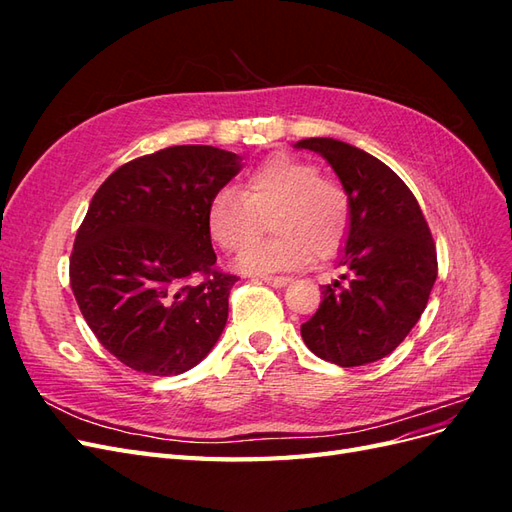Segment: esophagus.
Returning <instances> with one entry per match:
<instances>
[{"label":"esophagus","instance_id":"34e87169","mask_svg":"<svg viewBox=\"0 0 512 512\" xmlns=\"http://www.w3.org/2000/svg\"><path fill=\"white\" fill-rule=\"evenodd\" d=\"M262 282L269 284V286H273V288H284V286H288V284H290V277H284V275H277V277L267 275V277H262Z\"/></svg>","mask_w":512,"mask_h":512}]
</instances>
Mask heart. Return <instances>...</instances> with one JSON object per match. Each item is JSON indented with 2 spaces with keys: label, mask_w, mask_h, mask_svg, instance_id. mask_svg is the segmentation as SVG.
Returning a JSON list of instances; mask_svg holds the SVG:
<instances>
[{
  "label": "heart",
  "mask_w": 512,
  "mask_h": 512,
  "mask_svg": "<svg viewBox=\"0 0 512 512\" xmlns=\"http://www.w3.org/2000/svg\"><path fill=\"white\" fill-rule=\"evenodd\" d=\"M262 217L270 218L276 235L253 242ZM205 222L224 252L246 245L237 258L241 271L269 275L299 269L314 254H335L350 230V198L335 179L322 177L314 162L275 153L247 170L241 192H215Z\"/></svg>",
  "instance_id": "heart-1"
}]
</instances>
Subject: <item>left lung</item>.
Listing matches in <instances>:
<instances>
[{"label":"left lung","instance_id":"left-lung-1","mask_svg":"<svg viewBox=\"0 0 512 512\" xmlns=\"http://www.w3.org/2000/svg\"><path fill=\"white\" fill-rule=\"evenodd\" d=\"M294 147L320 153L350 198L339 256L344 282L322 286V303L301 324V337L339 367L374 363L421 318L438 277L436 243L418 200L384 162L335 138H305Z\"/></svg>","mask_w":512,"mask_h":512}]
</instances>
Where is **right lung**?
Instances as JSON below:
<instances>
[{
	"label": "right lung",
	"instance_id": "add662e5",
	"mask_svg": "<svg viewBox=\"0 0 512 512\" xmlns=\"http://www.w3.org/2000/svg\"><path fill=\"white\" fill-rule=\"evenodd\" d=\"M241 170L209 145L166 147L119 166L76 232L70 286L98 342L149 376H177L218 342L237 275L215 269L205 213Z\"/></svg>",
	"mask_w": 512,
	"mask_h": 512
}]
</instances>
